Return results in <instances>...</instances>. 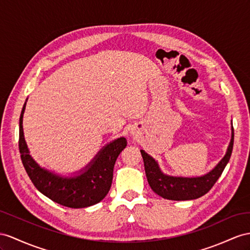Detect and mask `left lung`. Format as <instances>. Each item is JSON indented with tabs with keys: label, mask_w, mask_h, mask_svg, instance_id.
<instances>
[{
	"label": "left lung",
	"mask_w": 250,
	"mask_h": 250,
	"mask_svg": "<svg viewBox=\"0 0 250 250\" xmlns=\"http://www.w3.org/2000/svg\"><path fill=\"white\" fill-rule=\"evenodd\" d=\"M232 148L233 127L231 126V139L225 155L208 173L195 177L173 176L164 173L155 158H153L144 150H140V153L144 159L146 180L151 189L157 195L171 201H189L203 196L213 187L229 162Z\"/></svg>",
	"instance_id": "obj_1"
}]
</instances>
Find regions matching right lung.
Returning a JSON list of instances; mask_svg holds the SVG:
<instances>
[{"instance_id":"obj_1","label":"right lung","mask_w":250,"mask_h":250,"mask_svg":"<svg viewBox=\"0 0 250 250\" xmlns=\"http://www.w3.org/2000/svg\"><path fill=\"white\" fill-rule=\"evenodd\" d=\"M26 101L19 123V150L24 168L35 187L55 203L69 208H85L104 200L111 188L115 162L126 146V139L119 137L112 140L84 168L75 172L73 175L57 174L41 167L29 154L23 131V115Z\"/></svg>"}]
</instances>
